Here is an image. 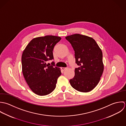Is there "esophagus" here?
I'll return each mask as SVG.
<instances>
[{"label": "esophagus", "mask_w": 126, "mask_h": 126, "mask_svg": "<svg viewBox=\"0 0 126 126\" xmlns=\"http://www.w3.org/2000/svg\"><path fill=\"white\" fill-rule=\"evenodd\" d=\"M67 69V68H66V67H62V68H61V69H62V70H63V71H64V70H66Z\"/></svg>", "instance_id": "1"}]
</instances>
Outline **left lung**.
Here are the masks:
<instances>
[{
  "label": "left lung",
  "mask_w": 126,
  "mask_h": 126,
  "mask_svg": "<svg viewBox=\"0 0 126 126\" xmlns=\"http://www.w3.org/2000/svg\"><path fill=\"white\" fill-rule=\"evenodd\" d=\"M75 52V76L70 83L76 90L87 93L98 84L104 71L102 51L92 37L80 34L66 36Z\"/></svg>",
  "instance_id": "obj_1"
}]
</instances>
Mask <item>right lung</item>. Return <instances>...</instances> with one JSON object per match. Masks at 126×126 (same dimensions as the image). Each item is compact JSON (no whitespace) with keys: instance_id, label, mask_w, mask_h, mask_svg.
Returning <instances> with one entry per match:
<instances>
[{"instance_id":"1","label":"right lung","mask_w":126,"mask_h":126,"mask_svg":"<svg viewBox=\"0 0 126 126\" xmlns=\"http://www.w3.org/2000/svg\"><path fill=\"white\" fill-rule=\"evenodd\" d=\"M61 39L60 37L54 35L34 38L23 51V75L31 90L38 95L51 93L55 89L57 79L61 75L59 68L46 64L48 60L53 59V48Z\"/></svg>"}]
</instances>
